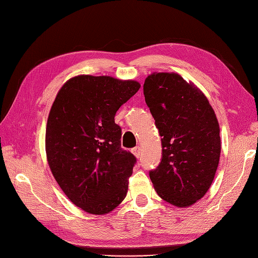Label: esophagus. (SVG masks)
<instances>
[{
    "instance_id": "34e87169",
    "label": "esophagus",
    "mask_w": 258,
    "mask_h": 258,
    "mask_svg": "<svg viewBox=\"0 0 258 258\" xmlns=\"http://www.w3.org/2000/svg\"><path fill=\"white\" fill-rule=\"evenodd\" d=\"M132 153L136 156V157H140L142 154V149L141 146H135L134 149H132Z\"/></svg>"
}]
</instances>
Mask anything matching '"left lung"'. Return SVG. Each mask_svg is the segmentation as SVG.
Segmentation results:
<instances>
[{
    "label": "left lung",
    "mask_w": 258,
    "mask_h": 258,
    "mask_svg": "<svg viewBox=\"0 0 258 258\" xmlns=\"http://www.w3.org/2000/svg\"><path fill=\"white\" fill-rule=\"evenodd\" d=\"M143 89L162 138V160L150 171L151 180L164 201L187 207L215 176L221 155L216 115L206 96L178 74H152Z\"/></svg>",
    "instance_id": "left-lung-1"
}]
</instances>
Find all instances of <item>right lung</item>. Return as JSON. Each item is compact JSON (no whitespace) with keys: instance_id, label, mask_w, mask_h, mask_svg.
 I'll return each mask as SVG.
<instances>
[{"instance_id":"1","label":"right lung","mask_w":258,"mask_h":258,"mask_svg":"<svg viewBox=\"0 0 258 258\" xmlns=\"http://www.w3.org/2000/svg\"><path fill=\"white\" fill-rule=\"evenodd\" d=\"M135 81L80 75L57 93L45 135L48 165L71 202L106 214L122 202L136 157L120 147L115 114L140 90Z\"/></svg>"}]
</instances>
